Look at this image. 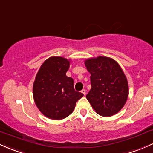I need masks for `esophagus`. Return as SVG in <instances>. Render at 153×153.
Instances as JSON below:
<instances>
[{
    "label": "esophagus",
    "mask_w": 153,
    "mask_h": 153,
    "mask_svg": "<svg viewBox=\"0 0 153 153\" xmlns=\"http://www.w3.org/2000/svg\"><path fill=\"white\" fill-rule=\"evenodd\" d=\"M82 93L84 95V96H85V94H86V90H85V89H83L82 90Z\"/></svg>",
    "instance_id": "1"
}]
</instances>
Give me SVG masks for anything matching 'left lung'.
<instances>
[{
    "label": "left lung",
    "instance_id": "obj_1",
    "mask_svg": "<svg viewBox=\"0 0 153 153\" xmlns=\"http://www.w3.org/2000/svg\"><path fill=\"white\" fill-rule=\"evenodd\" d=\"M90 74L91 89L86 96L97 114L110 117L119 112L128 96L127 78L117 62L111 57L98 56L86 59Z\"/></svg>",
    "mask_w": 153,
    "mask_h": 153
}]
</instances>
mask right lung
Wrapping results in <instances>:
<instances>
[{
    "label": "right lung",
    "instance_id": "add662e5",
    "mask_svg": "<svg viewBox=\"0 0 153 153\" xmlns=\"http://www.w3.org/2000/svg\"><path fill=\"white\" fill-rule=\"evenodd\" d=\"M70 60L50 57L41 65L33 86V95L39 111L52 120H62L73 112L83 94L75 91L74 79L66 76Z\"/></svg>",
    "mask_w": 153,
    "mask_h": 153
}]
</instances>
